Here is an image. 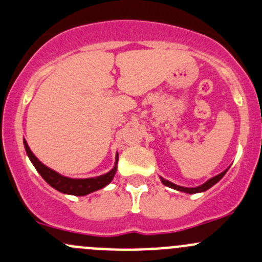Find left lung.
Returning <instances> with one entry per match:
<instances>
[{
  "label": "left lung",
  "mask_w": 262,
  "mask_h": 262,
  "mask_svg": "<svg viewBox=\"0 0 262 262\" xmlns=\"http://www.w3.org/2000/svg\"><path fill=\"white\" fill-rule=\"evenodd\" d=\"M226 171H228V170H225V171H224V172L219 173L217 176H215V178L210 179V180H208V181H206V183H204L203 185H201V186H196V188H184V186H179V185H175V184H172V183H170V181L164 180V179H161V181H162V184H163V185H166V186H170V188H172V189H176V190L184 191V193H189V194H194V193H201V191H206V190H207V189H210L211 186H212V185H215V184L217 183V181H220L221 179H223V176L225 175V173H226Z\"/></svg>",
  "instance_id": "8db88e82"
}]
</instances>
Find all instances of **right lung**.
Segmentation results:
<instances>
[{
	"mask_svg": "<svg viewBox=\"0 0 262 262\" xmlns=\"http://www.w3.org/2000/svg\"><path fill=\"white\" fill-rule=\"evenodd\" d=\"M24 148H26V151L27 154H28L31 162L33 163V166L36 167V170L38 171L39 175L43 178V180L46 181L49 185H51L52 188L61 191V193L64 194H72V195H86V194H90L92 193V191L99 190V189L108 185V184L113 180L114 175H116L118 156H117L116 158V166H114V168L109 171L108 173H105V175H101L99 176V178H91V179H69V178H66V176L59 175L58 172H55L54 170H51V168L45 166L43 163H41V162L36 158V156L32 153L26 140H24Z\"/></svg>",
	"mask_w": 262,
	"mask_h": 262,
	"instance_id": "1",
	"label": "right lung"
}]
</instances>
